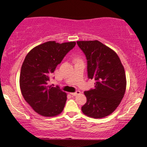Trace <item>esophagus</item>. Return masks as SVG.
<instances>
[{
  "label": "esophagus",
  "mask_w": 147,
  "mask_h": 147,
  "mask_svg": "<svg viewBox=\"0 0 147 147\" xmlns=\"http://www.w3.org/2000/svg\"><path fill=\"white\" fill-rule=\"evenodd\" d=\"M70 94L72 95V96H76L77 95L80 94V91H77L76 92H75V93H70Z\"/></svg>",
  "instance_id": "34e87169"
}]
</instances>
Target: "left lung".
Returning <instances> with one entry per match:
<instances>
[{
	"mask_svg": "<svg viewBox=\"0 0 147 147\" xmlns=\"http://www.w3.org/2000/svg\"><path fill=\"white\" fill-rule=\"evenodd\" d=\"M87 60L88 78L95 80L94 88L84 92L86 102L82 112L100 119L114 112L123 99L126 87L124 67L118 55L98 40L77 41Z\"/></svg>",
	"mask_w": 147,
	"mask_h": 147,
	"instance_id": "1",
	"label": "left lung"
}]
</instances>
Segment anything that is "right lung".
<instances>
[{"label":"right lung","mask_w":147,"mask_h":147,"mask_svg":"<svg viewBox=\"0 0 147 147\" xmlns=\"http://www.w3.org/2000/svg\"><path fill=\"white\" fill-rule=\"evenodd\" d=\"M75 45V42H47L30 50L24 59L19 78L21 91L25 100L40 115L54 117L65 107L67 94L49 82L56 66Z\"/></svg>","instance_id":"1"}]
</instances>
